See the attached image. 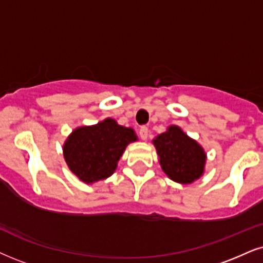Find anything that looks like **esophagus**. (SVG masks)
<instances>
[{"label": "esophagus", "instance_id": "1", "mask_svg": "<svg viewBox=\"0 0 263 263\" xmlns=\"http://www.w3.org/2000/svg\"><path fill=\"white\" fill-rule=\"evenodd\" d=\"M139 134H140V138L142 140H146L148 137V128L147 126H141L140 130H139Z\"/></svg>", "mask_w": 263, "mask_h": 263}]
</instances>
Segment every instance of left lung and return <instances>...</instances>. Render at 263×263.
Instances as JSON below:
<instances>
[{"instance_id":"left-lung-1","label":"left lung","mask_w":263,"mask_h":263,"mask_svg":"<svg viewBox=\"0 0 263 263\" xmlns=\"http://www.w3.org/2000/svg\"><path fill=\"white\" fill-rule=\"evenodd\" d=\"M160 163L164 173L172 180L181 184H190L202 176L206 154L193 139L172 125L166 133L154 140Z\"/></svg>"}]
</instances>
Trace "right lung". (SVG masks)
Here are the masks:
<instances>
[{
  "mask_svg": "<svg viewBox=\"0 0 263 263\" xmlns=\"http://www.w3.org/2000/svg\"><path fill=\"white\" fill-rule=\"evenodd\" d=\"M135 140L132 128L107 118L96 125L76 129L64 144L63 154L69 170L89 184L112 176L126 145Z\"/></svg>",
  "mask_w": 263,
  "mask_h": 263,
  "instance_id": "add662e5",
  "label": "right lung"
}]
</instances>
